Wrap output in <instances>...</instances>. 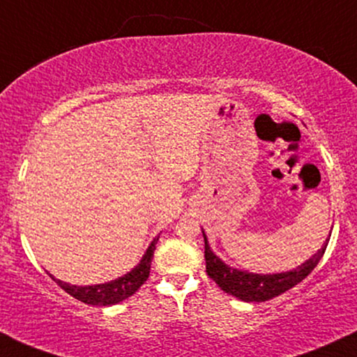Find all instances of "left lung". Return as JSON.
Segmentation results:
<instances>
[{"instance_id": "1", "label": "left lung", "mask_w": 357, "mask_h": 357, "mask_svg": "<svg viewBox=\"0 0 357 357\" xmlns=\"http://www.w3.org/2000/svg\"><path fill=\"white\" fill-rule=\"evenodd\" d=\"M202 233H204L205 240V263L208 276L223 289V291L246 303L268 301L271 300V298L280 296L281 293L291 289L293 286H296L298 283H301V281L314 270L316 265L319 263V259L323 258L329 236H331V233H329L324 245L321 246L313 257L307 258L305 263H301L300 266L283 273L261 275V273H250L246 270H238V268L227 265V263L223 261V259H220L217 255L213 253V250L210 248L208 238H206L205 231L202 230Z\"/></svg>"}]
</instances>
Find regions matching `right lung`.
Returning a JSON list of instances; mask_svg holds the SVG:
<instances>
[{"label":"right lung","instance_id":"obj_1","mask_svg":"<svg viewBox=\"0 0 357 357\" xmlns=\"http://www.w3.org/2000/svg\"><path fill=\"white\" fill-rule=\"evenodd\" d=\"M158 236L160 235H157L155 238L151 241V245H149V248L145 250L144 257L137 265L132 268L130 271H127L126 275L119 276V278L112 281H107V283L77 286V284L66 283V281L56 280L51 273H47V275H50L66 293H69L73 298H76L79 301L86 303V305H92V306L117 305V303L124 301L129 296H132V294L137 291L140 286L147 281L149 273H151L153 250H155Z\"/></svg>","mask_w":357,"mask_h":357}]
</instances>
